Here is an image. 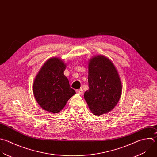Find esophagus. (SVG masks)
Here are the masks:
<instances>
[{"mask_svg":"<svg viewBox=\"0 0 157 157\" xmlns=\"http://www.w3.org/2000/svg\"><path fill=\"white\" fill-rule=\"evenodd\" d=\"M76 92H77V93L79 94L80 95H82V92H83V90H82V89H77V90H76Z\"/></svg>","mask_w":157,"mask_h":157,"instance_id":"esophagus-1","label":"esophagus"}]
</instances>
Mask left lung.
I'll return each mask as SVG.
<instances>
[{"instance_id": "obj_1", "label": "left lung", "mask_w": 157, "mask_h": 157, "mask_svg": "<svg viewBox=\"0 0 157 157\" xmlns=\"http://www.w3.org/2000/svg\"><path fill=\"white\" fill-rule=\"evenodd\" d=\"M89 89L84 94L90 110L100 116L112 111L122 92L119 73L107 57L98 55L88 63Z\"/></svg>"}]
</instances>
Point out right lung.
Wrapping results in <instances>:
<instances>
[{
    "mask_svg": "<svg viewBox=\"0 0 157 157\" xmlns=\"http://www.w3.org/2000/svg\"><path fill=\"white\" fill-rule=\"evenodd\" d=\"M66 67L67 65L61 59L50 58L42 65L34 78V96L40 107L49 113L60 112L67 101L76 94L64 75Z\"/></svg>",
    "mask_w": 157,
    "mask_h": 157,
    "instance_id": "obj_1",
    "label": "right lung"
}]
</instances>
